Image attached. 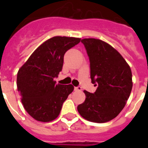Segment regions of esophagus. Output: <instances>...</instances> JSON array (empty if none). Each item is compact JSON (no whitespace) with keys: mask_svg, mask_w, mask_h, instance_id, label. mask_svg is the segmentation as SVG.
Listing matches in <instances>:
<instances>
[{"mask_svg":"<svg viewBox=\"0 0 148 148\" xmlns=\"http://www.w3.org/2000/svg\"><path fill=\"white\" fill-rule=\"evenodd\" d=\"M74 89H75V91H82V87H75V88Z\"/></svg>","mask_w":148,"mask_h":148,"instance_id":"obj_1","label":"esophagus"}]
</instances>
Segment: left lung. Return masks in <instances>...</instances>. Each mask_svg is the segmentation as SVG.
Listing matches in <instances>:
<instances>
[{
	"label": "left lung",
	"instance_id": "8db88e82",
	"mask_svg": "<svg viewBox=\"0 0 148 148\" xmlns=\"http://www.w3.org/2000/svg\"><path fill=\"white\" fill-rule=\"evenodd\" d=\"M90 62V78L98 85L94 93L84 90L85 101L78 113L92 122L104 123L116 118L125 108L133 87L132 72L116 49L100 39L82 40Z\"/></svg>",
	"mask_w": 148,
	"mask_h": 148
}]
</instances>
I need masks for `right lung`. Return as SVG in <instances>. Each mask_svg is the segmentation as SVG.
Segmentation results:
<instances>
[{"label":"right lung","mask_w":148,"mask_h":148,"mask_svg":"<svg viewBox=\"0 0 148 148\" xmlns=\"http://www.w3.org/2000/svg\"><path fill=\"white\" fill-rule=\"evenodd\" d=\"M81 38L55 36L29 56L17 74V87L23 108L36 121L49 122L60 114L63 103L74 90L54 80L62 70L64 56Z\"/></svg>","instance_id":"add662e5"}]
</instances>
